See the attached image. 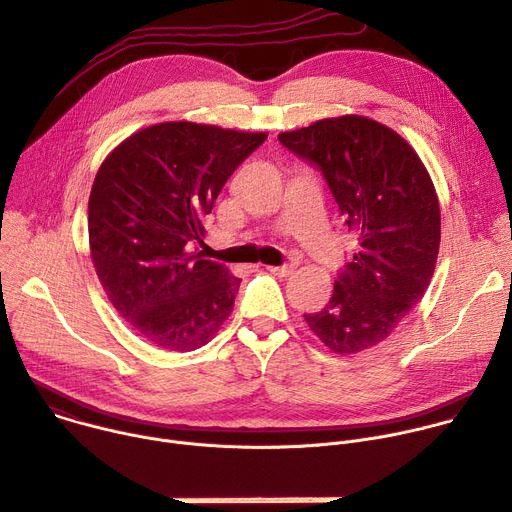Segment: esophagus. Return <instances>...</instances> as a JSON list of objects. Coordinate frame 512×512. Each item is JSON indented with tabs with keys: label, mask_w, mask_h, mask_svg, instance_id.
Here are the masks:
<instances>
[{
	"label": "esophagus",
	"mask_w": 512,
	"mask_h": 512,
	"mask_svg": "<svg viewBox=\"0 0 512 512\" xmlns=\"http://www.w3.org/2000/svg\"><path fill=\"white\" fill-rule=\"evenodd\" d=\"M268 270L277 277H289V274L295 270L293 264H281V266H268Z\"/></svg>",
	"instance_id": "1"
}]
</instances>
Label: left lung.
Listing matches in <instances>:
<instances>
[{
	"mask_svg": "<svg viewBox=\"0 0 512 512\" xmlns=\"http://www.w3.org/2000/svg\"><path fill=\"white\" fill-rule=\"evenodd\" d=\"M279 141L322 170L359 240L330 301L303 316L336 355H355L396 330L430 285L441 244L435 186L416 151L365 116L324 119Z\"/></svg>",
	"mask_w": 512,
	"mask_h": 512,
	"instance_id": "1",
	"label": "left lung"
}]
</instances>
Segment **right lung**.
<instances>
[{"mask_svg": "<svg viewBox=\"0 0 512 512\" xmlns=\"http://www.w3.org/2000/svg\"><path fill=\"white\" fill-rule=\"evenodd\" d=\"M266 133L160 123L116 147L88 203L92 262L127 324L153 346L188 352L229 318L242 279L190 252L223 184Z\"/></svg>", "mask_w": 512, "mask_h": 512, "instance_id": "obj_1", "label": "right lung"}]
</instances>
